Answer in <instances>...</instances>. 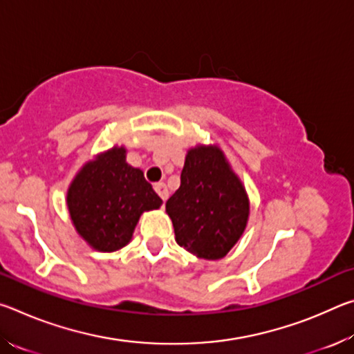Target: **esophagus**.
I'll list each match as a JSON object with an SVG mask.
<instances>
[{
    "instance_id": "34e87169",
    "label": "esophagus",
    "mask_w": 354,
    "mask_h": 354,
    "mask_svg": "<svg viewBox=\"0 0 354 354\" xmlns=\"http://www.w3.org/2000/svg\"><path fill=\"white\" fill-rule=\"evenodd\" d=\"M154 190H156V194H158L160 198H162L164 203H165L167 198H169V189H167V185L164 183L154 184Z\"/></svg>"
}]
</instances>
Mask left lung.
I'll list each match as a JSON object with an SVG mask.
<instances>
[{
	"label": "left lung",
	"instance_id": "left-lung-1",
	"mask_svg": "<svg viewBox=\"0 0 354 354\" xmlns=\"http://www.w3.org/2000/svg\"><path fill=\"white\" fill-rule=\"evenodd\" d=\"M175 241L200 259L218 261L241 241L250 198L218 145H195L185 154L181 185L165 203Z\"/></svg>",
	"mask_w": 354,
	"mask_h": 354
}]
</instances>
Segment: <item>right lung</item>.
I'll return each instance as SVG.
<instances>
[{
    "label": "right lung",
    "mask_w": 354,
    "mask_h": 354,
    "mask_svg": "<svg viewBox=\"0 0 354 354\" xmlns=\"http://www.w3.org/2000/svg\"><path fill=\"white\" fill-rule=\"evenodd\" d=\"M65 201L77 236L101 253L127 247L140 215L162 205L143 171L127 162L123 145L87 160L70 183Z\"/></svg>",
    "instance_id": "obj_1"
}]
</instances>
